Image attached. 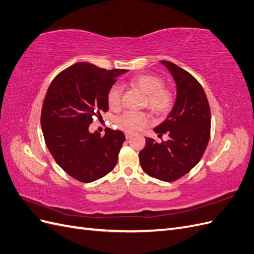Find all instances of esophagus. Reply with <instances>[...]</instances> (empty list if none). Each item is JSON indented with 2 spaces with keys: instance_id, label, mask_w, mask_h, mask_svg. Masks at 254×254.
I'll return each instance as SVG.
<instances>
[{
  "instance_id": "34e87169",
  "label": "esophagus",
  "mask_w": 254,
  "mask_h": 254,
  "mask_svg": "<svg viewBox=\"0 0 254 254\" xmlns=\"http://www.w3.org/2000/svg\"><path fill=\"white\" fill-rule=\"evenodd\" d=\"M125 136H126V139H129L130 136H131V133H129V132H126L125 133Z\"/></svg>"
}]
</instances>
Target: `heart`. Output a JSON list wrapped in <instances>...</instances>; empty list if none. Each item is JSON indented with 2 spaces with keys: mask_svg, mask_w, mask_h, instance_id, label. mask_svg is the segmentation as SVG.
I'll return each mask as SVG.
<instances>
[{
  "mask_svg": "<svg viewBox=\"0 0 254 254\" xmlns=\"http://www.w3.org/2000/svg\"><path fill=\"white\" fill-rule=\"evenodd\" d=\"M132 86L139 88L147 95V106L158 114L166 113L173 106V94L163 87V80L158 76L150 74L137 75L130 79ZM123 88L114 83L107 93V103L111 109H118L121 105ZM149 115L142 111H126L115 120L119 128L127 132H135L148 124Z\"/></svg>",
  "mask_w": 254,
  "mask_h": 254,
  "instance_id": "heart-1",
  "label": "heart"
}]
</instances>
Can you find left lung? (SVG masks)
Listing matches in <instances>:
<instances>
[{"mask_svg":"<svg viewBox=\"0 0 254 254\" xmlns=\"http://www.w3.org/2000/svg\"><path fill=\"white\" fill-rule=\"evenodd\" d=\"M176 82L177 96L172 111L153 131L170 139L157 143L146 137L140 151L142 170L153 178L175 181L188 174L199 161L210 140L211 111L201 84L180 66L161 60Z\"/></svg>","mask_w":254,"mask_h":254,"instance_id":"1","label":"left lung"}]
</instances>
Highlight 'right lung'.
I'll return each instance as SVG.
<instances>
[{
	"mask_svg": "<svg viewBox=\"0 0 254 254\" xmlns=\"http://www.w3.org/2000/svg\"><path fill=\"white\" fill-rule=\"evenodd\" d=\"M127 70H105L89 63L75 64L50 84L41 111V128L57 164L80 182L95 181L117 165L125 141L121 130L89 131L93 117L109 109L107 93Z\"/></svg>",
	"mask_w": 254,
	"mask_h": 254,
	"instance_id": "1",
	"label": "right lung"
}]
</instances>
